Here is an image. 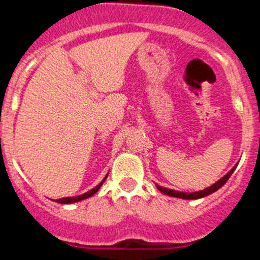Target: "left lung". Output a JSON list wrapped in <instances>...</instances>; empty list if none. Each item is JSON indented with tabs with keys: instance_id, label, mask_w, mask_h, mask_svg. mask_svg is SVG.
Here are the masks:
<instances>
[{
	"instance_id": "obj_1",
	"label": "left lung",
	"mask_w": 260,
	"mask_h": 260,
	"mask_svg": "<svg viewBox=\"0 0 260 260\" xmlns=\"http://www.w3.org/2000/svg\"><path fill=\"white\" fill-rule=\"evenodd\" d=\"M237 168V164L234 165L233 168H232L231 171L228 172V173L225 174L224 177H221L217 182H215L213 185H211L210 187H206L204 190H201V191H195V192H183V191H176V190H172V189H167V187H162V186H158L156 185V187H157L160 191L162 192V194L165 195H169V197H174V198H181V199H201V198H204V197H207V195L212 194V192L217 191V190L221 187V186L225 185V182L229 180V177L232 176V173L234 172V169Z\"/></svg>"
}]
</instances>
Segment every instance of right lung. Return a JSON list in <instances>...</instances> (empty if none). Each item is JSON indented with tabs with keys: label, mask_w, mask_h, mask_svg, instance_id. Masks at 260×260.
<instances>
[{
	"label": "right lung",
	"mask_w": 260,
	"mask_h": 260,
	"mask_svg": "<svg viewBox=\"0 0 260 260\" xmlns=\"http://www.w3.org/2000/svg\"><path fill=\"white\" fill-rule=\"evenodd\" d=\"M107 177H108V174H107V176H105V178H107ZM105 178L102 181V182L99 183L98 186H95L93 189H91V190H89V191L84 192V194L78 195V197H68V198L56 199V202H57V203H61V204H70V203H77V202H80V201H83V199L89 198V197H92L93 194H96V192L99 191V189H100V187H102L103 183H104Z\"/></svg>",
	"instance_id": "right-lung-1"
}]
</instances>
